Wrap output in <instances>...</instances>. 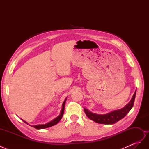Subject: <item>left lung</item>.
Instances as JSON below:
<instances>
[{
	"mask_svg": "<svg viewBox=\"0 0 149 149\" xmlns=\"http://www.w3.org/2000/svg\"><path fill=\"white\" fill-rule=\"evenodd\" d=\"M136 91H135L134 95L129 102L121 109L112 111L105 114H97L93 113L88 109L84 108V111L86 115L88 118L97 123L102 124H113L120 119L124 118L128 114L130 110L132 109L134 106V103L136 97Z\"/></svg>",
	"mask_w": 149,
	"mask_h": 149,
	"instance_id": "1",
	"label": "left lung"
}]
</instances>
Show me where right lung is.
<instances>
[{
    "mask_svg": "<svg viewBox=\"0 0 149 149\" xmlns=\"http://www.w3.org/2000/svg\"><path fill=\"white\" fill-rule=\"evenodd\" d=\"M66 99L67 97L65 98V100L63 102V103L62 104V108H61V112L60 115L58 116V117H56V118H55L54 119H53L52 120H51L50 122H49V123L45 124H38V125H31L32 127H33L34 128L37 129H45V128H48V127H52V126L54 125H56V124L58 123V122H59L61 119L63 117V115L64 114V110H65V102H66ZM23 120L25 123H26V124H29L27 123H26V121Z\"/></svg>",
    "mask_w": 149,
    "mask_h": 149,
    "instance_id": "obj_1",
    "label": "right lung"
}]
</instances>
